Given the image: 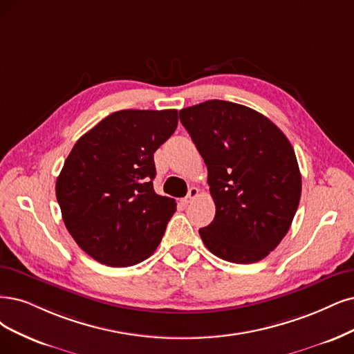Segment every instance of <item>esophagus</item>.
Instances as JSON below:
<instances>
[{
	"mask_svg": "<svg viewBox=\"0 0 354 354\" xmlns=\"http://www.w3.org/2000/svg\"><path fill=\"white\" fill-rule=\"evenodd\" d=\"M198 194H200V189H198V188H195V187L189 188L188 195H187L185 198H182V203H184V204H189L194 198H197V197H198Z\"/></svg>",
	"mask_w": 354,
	"mask_h": 354,
	"instance_id": "esophagus-1",
	"label": "esophagus"
}]
</instances>
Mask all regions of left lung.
<instances>
[{"mask_svg":"<svg viewBox=\"0 0 354 354\" xmlns=\"http://www.w3.org/2000/svg\"><path fill=\"white\" fill-rule=\"evenodd\" d=\"M208 170L216 204L200 229L208 251L234 264L266 258L289 232L302 192L290 141L267 116L226 100L179 112Z\"/></svg>","mask_w":354,"mask_h":354,"instance_id":"left-lung-1","label":"left lung"}]
</instances>
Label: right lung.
I'll list each match as a JSON object with an SVG mask.
<instances>
[{
    "label": "right lung",
    "instance_id": "right-lung-1",
    "mask_svg": "<svg viewBox=\"0 0 354 354\" xmlns=\"http://www.w3.org/2000/svg\"><path fill=\"white\" fill-rule=\"evenodd\" d=\"M176 127V109H124L74 144L57 200L73 239L97 263L136 266L159 246L176 203L154 192L153 156Z\"/></svg>",
    "mask_w": 354,
    "mask_h": 354
}]
</instances>
